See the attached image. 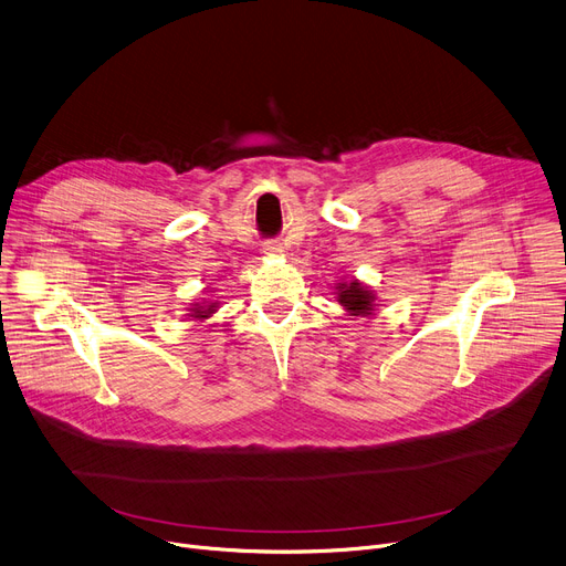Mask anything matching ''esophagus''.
<instances>
[{"mask_svg":"<svg viewBox=\"0 0 566 566\" xmlns=\"http://www.w3.org/2000/svg\"><path fill=\"white\" fill-rule=\"evenodd\" d=\"M266 250H269V252H277V250H280V248H277V245H275V243H266Z\"/></svg>","mask_w":566,"mask_h":566,"instance_id":"esophagus-1","label":"esophagus"}]
</instances>
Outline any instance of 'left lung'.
I'll list each match as a JSON object with an SVG mask.
<instances>
[{
  "label": "left lung",
  "instance_id": "left-lung-1",
  "mask_svg": "<svg viewBox=\"0 0 566 566\" xmlns=\"http://www.w3.org/2000/svg\"><path fill=\"white\" fill-rule=\"evenodd\" d=\"M338 297L345 310L354 312V316H364L373 312V295L366 286H361L358 282H349V284H340L338 286Z\"/></svg>",
  "mask_w": 566,
  "mask_h": 566
}]
</instances>
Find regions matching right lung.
I'll list each match as a JSON object with an SVG mask.
<instances>
[{
  "mask_svg": "<svg viewBox=\"0 0 566 566\" xmlns=\"http://www.w3.org/2000/svg\"><path fill=\"white\" fill-rule=\"evenodd\" d=\"M214 306H217V302H212V304H202V306H198L196 310V318H208L210 314H214Z\"/></svg>",
  "mask_w": 566,
  "mask_h": 566,
  "instance_id": "obj_1",
  "label": "right lung"
}]
</instances>
